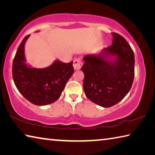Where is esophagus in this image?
<instances>
[{
	"instance_id": "1",
	"label": "esophagus",
	"mask_w": 155,
	"mask_h": 155,
	"mask_svg": "<svg viewBox=\"0 0 155 155\" xmlns=\"http://www.w3.org/2000/svg\"><path fill=\"white\" fill-rule=\"evenodd\" d=\"M83 63L80 59H75L74 61V64H73V67L75 70H78L81 69V66H82Z\"/></svg>"
}]
</instances>
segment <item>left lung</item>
I'll list each match as a JSON object with an SVG mask.
<instances>
[{
	"mask_svg": "<svg viewBox=\"0 0 155 155\" xmlns=\"http://www.w3.org/2000/svg\"><path fill=\"white\" fill-rule=\"evenodd\" d=\"M112 44L96 54L83 57V90L88 99L103 107H110L127 96L134 79L135 56L119 34L112 33Z\"/></svg>",
	"mask_w": 155,
	"mask_h": 155,
	"instance_id": "8db88e82",
	"label": "left lung"
}]
</instances>
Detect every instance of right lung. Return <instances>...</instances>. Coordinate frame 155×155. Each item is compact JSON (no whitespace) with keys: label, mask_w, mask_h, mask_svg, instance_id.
I'll return each instance as SVG.
<instances>
[{"label":"right lung","mask_w":155,"mask_h":155,"mask_svg":"<svg viewBox=\"0 0 155 155\" xmlns=\"http://www.w3.org/2000/svg\"><path fill=\"white\" fill-rule=\"evenodd\" d=\"M39 32V31H37ZM29 35L23 39L13 61L12 76L20 93L32 104L44 106L53 103L61 95L65 84L74 73L71 61L56 59L49 66L36 68L27 64L25 46Z\"/></svg>","instance_id":"obj_1"}]
</instances>
